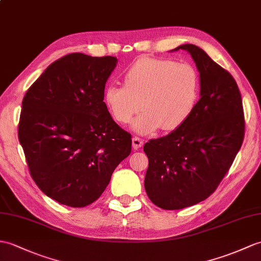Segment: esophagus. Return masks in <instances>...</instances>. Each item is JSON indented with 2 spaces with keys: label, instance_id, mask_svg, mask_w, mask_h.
Wrapping results in <instances>:
<instances>
[{
  "label": "esophagus",
  "instance_id": "obj_1",
  "mask_svg": "<svg viewBox=\"0 0 261 261\" xmlns=\"http://www.w3.org/2000/svg\"><path fill=\"white\" fill-rule=\"evenodd\" d=\"M143 140L142 139H140V138H138V137H135L132 139V147H133V149L135 150H138V149H140L142 145H143Z\"/></svg>",
  "mask_w": 261,
  "mask_h": 261
}]
</instances>
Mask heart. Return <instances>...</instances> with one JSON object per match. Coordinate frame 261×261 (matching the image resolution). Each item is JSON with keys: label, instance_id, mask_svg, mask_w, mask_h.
<instances>
[{"label": "heart", "instance_id": "1", "mask_svg": "<svg viewBox=\"0 0 261 261\" xmlns=\"http://www.w3.org/2000/svg\"><path fill=\"white\" fill-rule=\"evenodd\" d=\"M124 86L110 83L103 101L120 124L133 120L132 130L150 135L178 129L195 110L199 96V75L191 64L167 59H139L123 75Z\"/></svg>", "mask_w": 261, "mask_h": 261}]
</instances>
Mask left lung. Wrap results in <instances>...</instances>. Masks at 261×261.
<instances>
[{
    "label": "left lung",
    "instance_id": "1",
    "mask_svg": "<svg viewBox=\"0 0 261 261\" xmlns=\"http://www.w3.org/2000/svg\"><path fill=\"white\" fill-rule=\"evenodd\" d=\"M200 73V99L186 122L144 144L149 167L144 188L166 210L184 209L207 199L231 167L245 137L241 94L232 75L202 48L184 44Z\"/></svg>",
    "mask_w": 261,
    "mask_h": 261
}]
</instances>
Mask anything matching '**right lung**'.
I'll list each match as a JSON object with an SVG mask.
<instances>
[{"mask_svg": "<svg viewBox=\"0 0 261 261\" xmlns=\"http://www.w3.org/2000/svg\"><path fill=\"white\" fill-rule=\"evenodd\" d=\"M117 62L114 57L68 54L48 65L23 98L19 140L30 173L61 204L94 202L131 152V135L103 102Z\"/></svg>", "mask_w": 261, "mask_h": 261, "instance_id": "right-lung-1", "label": "right lung"}]
</instances>
